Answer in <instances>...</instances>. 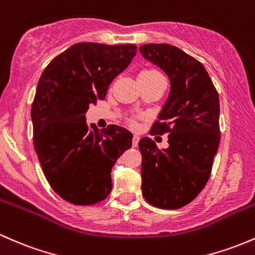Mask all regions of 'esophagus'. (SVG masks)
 Returning <instances> with one entry per match:
<instances>
[{
    "instance_id": "1",
    "label": "esophagus",
    "mask_w": 255,
    "mask_h": 255,
    "mask_svg": "<svg viewBox=\"0 0 255 255\" xmlns=\"http://www.w3.org/2000/svg\"><path fill=\"white\" fill-rule=\"evenodd\" d=\"M138 141H139V136L138 135H133V137H132V146L133 147H137Z\"/></svg>"
}]
</instances>
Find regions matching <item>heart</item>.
I'll list each match as a JSON object with an SVG mask.
<instances>
[{
	"label": "heart",
	"instance_id": "1",
	"mask_svg": "<svg viewBox=\"0 0 255 255\" xmlns=\"http://www.w3.org/2000/svg\"><path fill=\"white\" fill-rule=\"evenodd\" d=\"M138 79H142V80L147 81H153V80H160V79H164V76L155 69H146L139 74Z\"/></svg>",
	"mask_w": 255,
	"mask_h": 255
}]
</instances>
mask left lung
<instances>
[{
	"label": "left lung",
	"mask_w": 255,
	"mask_h": 255,
	"mask_svg": "<svg viewBox=\"0 0 255 255\" xmlns=\"http://www.w3.org/2000/svg\"><path fill=\"white\" fill-rule=\"evenodd\" d=\"M170 80L168 100L150 133H169L168 148L142 137V194L149 204L177 209L192 202L210 176L220 142L219 95L201 62L169 43L138 47Z\"/></svg>",
	"instance_id": "obj_1"
}]
</instances>
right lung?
I'll return each instance as SVG.
<instances>
[{
	"mask_svg": "<svg viewBox=\"0 0 255 255\" xmlns=\"http://www.w3.org/2000/svg\"><path fill=\"white\" fill-rule=\"evenodd\" d=\"M135 45L75 43L46 67L31 106L34 147L53 191L78 205L103 201L112 168L132 146V133L86 124L90 105L105 100L113 79L135 57Z\"/></svg>",
	"mask_w": 255,
	"mask_h": 255,
	"instance_id": "1",
	"label": "right lung"
}]
</instances>
